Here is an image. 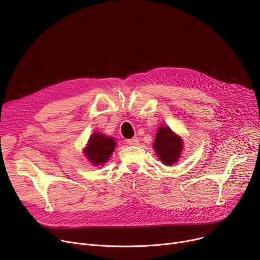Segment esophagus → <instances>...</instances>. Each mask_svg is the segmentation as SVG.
Masks as SVG:
<instances>
[{
    "label": "esophagus",
    "mask_w": 260,
    "mask_h": 260,
    "mask_svg": "<svg viewBox=\"0 0 260 260\" xmlns=\"http://www.w3.org/2000/svg\"><path fill=\"white\" fill-rule=\"evenodd\" d=\"M126 143L129 145H138L139 144V138L138 137H134L132 139L126 140Z\"/></svg>",
    "instance_id": "34e87169"
}]
</instances>
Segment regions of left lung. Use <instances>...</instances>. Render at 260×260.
I'll return each mask as SVG.
<instances>
[{
  "label": "left lung",
  "mask_w": 260,
  "mask_h": 260,
  "mask_svg": "<svg viewBox=\"0 0 260 260\" xmlns=\"http://www.w3.org/2000/svg\"><path fill=\"white\" fill-rule=\"evenodd\" d=\"M153 147L157 157L165 166L172 167L179 161L183 151V140L170 126H160Z\"/></svg>",
  "instance_id": "left-lung-1"
}]
</instances>
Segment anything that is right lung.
<instances>
[{"mask_svg": "<svg viewBox=\"0 0 260 260\" xmlns=\"http://www.w3.org/2000/svg\"><path fill=\"white\" fill-rule=\"evenodd\" d=\"M116 145V140L111 136L95 132L89 137L83 153L92 166L103 167L113 155Z\"/></svg>", "mask_w": 260, "mask_h": 260, "instance_id": "right-lung-1", "label": "right lung"}]
</instances>
